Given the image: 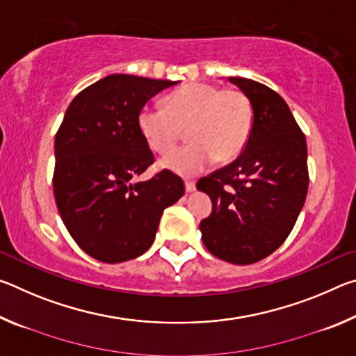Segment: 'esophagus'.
<instances>
[{"label":"esophagus","mask_w":356,"mask_h":356,"mask_svg":"<svg viewBox=\"0 0 356 356\" xmlns=\"http://www.w3.org/2000/svg\"><path fill=\"white\" fill-rule=\"evenodd\" d=\"M185 190H186V193H193V191L196 190V184L191 182V180H186V182H185Z\"/></svg>","instance_id":"34e87169"}]
</instances>
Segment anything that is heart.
I'll return each instance as SVG.
<instances>
[{"instance_id": "heart-1", "label": "heart", "mask_w": 356, "mask_h": 356, "mask_svg": "<svg viewBox=\"0 0 356 356\" xmlns=\"http://www.w3.org/2000/svg\"><path fill=\"white\" fill-rule=\"evenodd\" d=\"M252 119L251 102L242 91L190 83L168 95L165 108L144 105L136 124L147 146L159 154L171 152L186 129L191 143L161 160V166L191 177L215 159H236L248 143Z\"/></svg>"}]
</instances>
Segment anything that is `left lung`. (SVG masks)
<instances>
[{"instance_id":"obj_1","label":"left lung","mask_w":356,"mask_h":356,"mask_svg":"<svg viewBox=\"0 0 356 356\" xmlns=\"http://www.w3.org/2000/svg\"><path fill=\"white\" fill-rule=\"evenodd\" d=\"M227 80L250 99L254 119L238 159L196 184L212 201L200 229L213 256L248 265L272 254L291 234L308 193V149L280 94L250 78Z\"/></svg>"}]
</instances>
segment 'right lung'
<instances>
[{"label":"right lung","mask_w":356,"mask_h":356,"mask_svg":"<svg viewBox=\"0 0 356 356\" xmlns=\"http://www.w3.org/2000/svg\"><path fill=\"white\" fill-rule=\"evenodd\" d=\"M177 83L113 74L83 89L64 114L55 138L56 206L72 238L100 262L146 252L163 210L184 196L182 179L168 170L134 182L154 163L138 113Z\"/></svg>","instance_id":"obj_1"}]
</instances>
